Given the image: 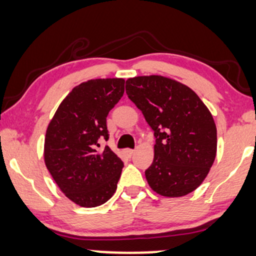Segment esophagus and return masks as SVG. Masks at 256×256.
<instances>
[{
  "mask_svg": "<svg viewBox=\"0 0 256 256\" xmlns=\"http://www.w3.org/2000/svg\"><path fill=\"white\" fill-rule=\"evenodd\" d=\"M134 149H126V150H124V152H126V154H127V155H129V156H132V154H134Z\"/></svg>",
  "mask_w": 256,
  "mask_h": 256,
  "instance_id": "34e87169",
  "label": "esophagus"
}]
</instances>
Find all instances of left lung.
Here are the masks:
<instances>
[{
  "mask_svg": "<svg viewBox=\"0 0 256 256\" xmlns=\"http://www.w3.org/2000/svg\"><path fill=\"white\" fill-rule=\"evenodd\" d=\"M126 92L154 130V160L144 172L162 196L180 198L200 186L216 156V126L201 98L164 76L126 81Z\"/></svg>",
  "mask_w": 256,
  "mask_h": 256,
  "instance_id": "obj_1",
  "label": "left lung"
}]
</instances>
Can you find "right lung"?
I'll return each mask as SVG.
<instances>
[{"label": "right lung", "mask_w": 256, "mask_h": 256, "mask_svg": "<svg viewBox=\"0 0 256 256\" xmlns=\"http://www.w3.org/2000/svg\"><path fill=\"white\" fill-rule=\"evenodd\" d=\"M124 92V78L78 84L56 110L44 138V162L56 184L81 207H98L114 195L124 162L108 141L107 116Z\"/></svg>", "instance_id": "right-lung-1"}]
</instances>
